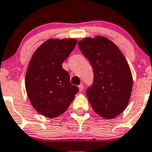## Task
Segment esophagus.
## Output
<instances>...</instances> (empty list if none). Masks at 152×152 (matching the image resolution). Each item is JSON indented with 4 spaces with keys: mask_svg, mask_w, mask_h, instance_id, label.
I'll return each mask as SVG.
<instances>
[{
    "mask_svg": "<svg viewBox=\"0 0 152 152\" xmlns=\"http://www.w3.org/2000/svg\"><path fill=\"white\" fill-rule=\"evenodd\" d=\"M78 87H79V91H80V92H83V85L80 84Z\"/></svg>",
    "mask_w": 152,
    "mask_h": 152,
    "instance_id": "1",
    "label": "esophagus"
}]
</instances>
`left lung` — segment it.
<instances>
[{
	"instance_id": "obj_1",
	"label": "left lung",
	"mask_w": 152,
	"mask_h": 152,
	"mask_svg": "<svg viewBox=\"0 0 152 152\" xmlns=\"http://www.w3.org/2000/svg\"><path fill=\"white\" fill-rule=\"evenodd\" d=\"M79 48L94 69V82L87 96L94 111L113 119L125 110L133 87L132 73L123 53L104 37L84 38Z\"/></svg>"
}]
</instances>
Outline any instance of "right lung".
Listing matches in <instances>:
<instances>
[{
  "mask_svg": "<svg viewBox=\"0 0 152 152\" xmlns=\"http://www.w3.org/2000/svg\"><path fill=\"white\" fill-rule=\"evenodd\" d=\"M76 44V39H50L37 49L30 59L26 90L33 108L44 116L55 118L62 114L79 91L62 68Z\"/></svg>",
  "mask_w": 152,
  "mask_h": 152,
  "instance_id": "1",
  "label": "right lung"
}]
</instances>
